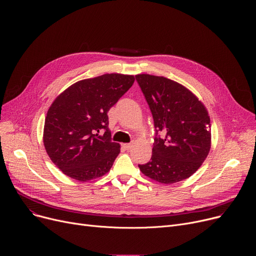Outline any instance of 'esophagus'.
<instances>
[{
	"label": "esophagus",
	"instance_id": "obj_1",
	"mask_svg": "<svg viewBox=\"0 0 256 256\" xmlns=\"http://www.w3.org/2000/svg\"><path fill=\"white\" fill-rule=\"evenodd\" d=\"M132 147V144H122V148L126 150H130Z\"/></svg>",
	"mask_w": 256,
	"mask_h": 256
}]
</instances>
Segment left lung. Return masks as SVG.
<instances>
[{
    "instance_id": "1",
    "label": "left lung",
    "mask_w": 256,
    "mask_h": 256,
    "mask_svg": "<svg viewBox=\"0 0 256 256\" xmlns=\"http://www.w3.org/2000/svg\"><path fill=\"white\" fill-rule=\"evenodd\" d=\"M136 81L154 118L156 134L151 161L142 173L164 184L190 177L212 144L210 120L204 103L186 87L161 76L138 74Z\"/></svg>"
}]
</instances>
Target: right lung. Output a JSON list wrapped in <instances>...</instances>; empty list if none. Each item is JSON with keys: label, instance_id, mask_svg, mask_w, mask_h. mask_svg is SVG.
I'll return each mask as SVG.
<instances>
[{"label": "right lung", "instance_id": "obj_1", "mask_svg": "<svg viewBox=\"0 0 256 256\" xmlns=\"http://www.w3.org/2000/svg\"><path fill=\"white\" fill-rule=\"evenodd\" d=\"M134 82L132 75L104 74L76 82L54 99L46 116L44 144L64 174L85 182L110 170L120 144L112 142L107 112Z\"/></svg>", "mask_w": 256, "mask_h": 256}]
</instances>
